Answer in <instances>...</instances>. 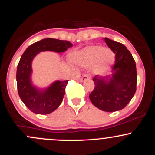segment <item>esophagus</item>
<instances>
[{
  "mask_svg": "<svg viewBox=\"0 0 155 155\" xmlns=\"http://www.w3.org/2000/svg\"><path fill=\"white\" fill-rule=\"evenodd\" d=\"M90 79V76L89 75V74H84V75H83L82 77H81V81H86V80Z\"/></svg>",
  "mask_w": 155,
  "mask_h": 155,
  "instance_id": "1",
  "label": "esophagus"
}]
</instances>
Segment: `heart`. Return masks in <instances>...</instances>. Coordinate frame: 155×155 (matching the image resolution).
Listing matches in <instances>:
<instances>
[{
  "instance_id": "1",
  "label": "heart",
  "mask_w": 155,
  "mask_h": 155,
  "mask_svg": "<svg viewBox=\"0 0 155 155\" xmlns=\"http://www.w3.org/2000/svg\"><path fill=\"white\" fill-rule=\"evenodd\" d=\"M114 53L108 48L91 45L72 52L70 60L81 67H91L95 74H104L114 62Z\"/></svg>"
}]
</instances>
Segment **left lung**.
<instances>
[{
	"label": "left lung",
	"instance_id": "1",
	"mask_svg": "<svg viewBox=\"0 0 155 155\" xmlns=\"http://www.w3.org/2000/svg\"><path fill=\"white\" fill-rule=\"evenodd\" d=\"M115 56L112 74L93 78L95 88L90 94L94 106L107 112L122 109L129 104L136 91L137 72L136 62L124 44L104 38Z\"/></svg>",
	"mask_w": 155,
	"mask_h": 155
}]
</instances>
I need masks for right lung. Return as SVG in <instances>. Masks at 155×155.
<instances>
[{
	"label": "right lung",
	"instance_id": "1",
	"mask_svg": "<svg viewBox=\"0 0 155 155\" xmlns=\"http://www.w3.org/2000/svg\"><path fill=\"white\" fill-rule=\"evenodd\" d=\"M68 41L44 38L28 47L23 53L17 69V90L21 100L33 113L48 114L57 109L63 101L68 80L55 81L46 89H38L32 83V61L41 51L61 53L71 47Z\"/></svg>",
	"mask_w": 155,
	"mask_h": 155
}]
</instances>
